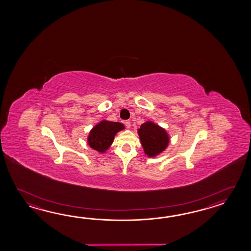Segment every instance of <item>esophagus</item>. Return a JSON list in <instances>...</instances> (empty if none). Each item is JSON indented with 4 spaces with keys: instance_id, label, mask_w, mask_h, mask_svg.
<instances>
[{
    "instance_id": "34e87169",
    "label": "esophagus",
    "mask_w": 251,
    "mask_h": 251,
    "mask_svg": "<svg viewBox=\"0 0 251 251\" xmlns=\"http://www.w3.org/2000/svg\"><path fill=\"white\" fill-rule=\"evenodd\" d=\"M125 125H126V126L127 128L131 127V121H130V120H126V121L125 122Z\"/></svg>"
}]
</instances>
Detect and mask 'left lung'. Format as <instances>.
<instances>
[{"label": "left lung", "mask_w": 251, "mask_h": 251, "mask_svg": "<svg viewBox=\"0 0 251 251\" xmlns=\"http://www.w3.org/2000/svg\"><path fill=\"white\" fill-rule=\"evenodd\" d=\"M138 134L145 154L155 157L167 148L170 139L163 128L153 122H145L138 129Z\"/></svg>", "instance_id": "1"}]
</instances>
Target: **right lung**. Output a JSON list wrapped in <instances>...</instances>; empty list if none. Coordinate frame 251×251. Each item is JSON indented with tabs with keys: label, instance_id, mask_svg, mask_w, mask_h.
Returning <instances> with one entry per match:
<instances>
[{
	"label": "right lung",
	"instance_id": "1",
	"mask_svg": "<svg viewBox=\"0 0 251 251\" xmlns=\"http://www.w3.org/2000/svg\"><path fill=\"white\" fill-rule=\"evenodd\" d=\"M124 128L123 124L103 120L92 128L88 136V144L97 151L104 152L112 144L116 133Z\"/></svg>",
	"mask_w": 251,
	"mask_h": 251
}]
</instances>
